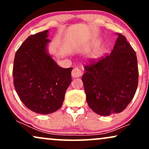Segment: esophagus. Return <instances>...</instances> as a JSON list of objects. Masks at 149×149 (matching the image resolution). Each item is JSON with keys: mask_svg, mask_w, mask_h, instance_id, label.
Wrapping results in <instances>:
<instances>
[{"mask_svg": "<svg viewBox=\"0 0 149 149\" xmlns=\"http://www.w3.org/2000/svg\"><path fill=\"white\" fill-rule=\"evenodd\" d=\"M83 70L80 69V68L78 67L73 68L72 71H71V75H72V77H73V78H78V77L83 76Z\"/></svg>", "mask_w": 149, "mask_h": 149, "instance_id": "34e87169", "label": "esophagus"}]
</instances>
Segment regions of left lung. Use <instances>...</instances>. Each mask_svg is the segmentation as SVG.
Instances as JSON below:
<instances>
[{"label": "left lung", "instance_id": "left-lung-1", "mask_svg": "<svg viewBox=\"0 0 149 149\" xmlns=\"http://www.w3.org/2000/svg\"><path fill=\"white\" fill-rule=\"evenodd\" d=\"M118 36L111 54L89 61L82 76L88 106L100 116L122 112L138 86L136 52L123 35Z\"/></svg>", "mask_w": 149, "mask_h": 149}]
</instances>
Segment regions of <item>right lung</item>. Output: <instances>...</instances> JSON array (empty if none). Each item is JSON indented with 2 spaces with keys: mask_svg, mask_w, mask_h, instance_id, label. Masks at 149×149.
<instances>
[{
  "mask_svg": "<svg viewBox=\"0 0 149 149\" xmlns=\"http://www.w3.org/2000/svg\"><path fill=\"white\" fill-rule=\"evenodd\" d=\"M48 30L31 35L15 54L14 86L23 104L32 111L48 114L57 111L71 83L73 68H64L46 52Z\"/></svg>",
  "mask_w": 149,
  "mask_h": 149,
  "instance_id": "add662e5",
  "label": "right lung"
}]
</instances>
